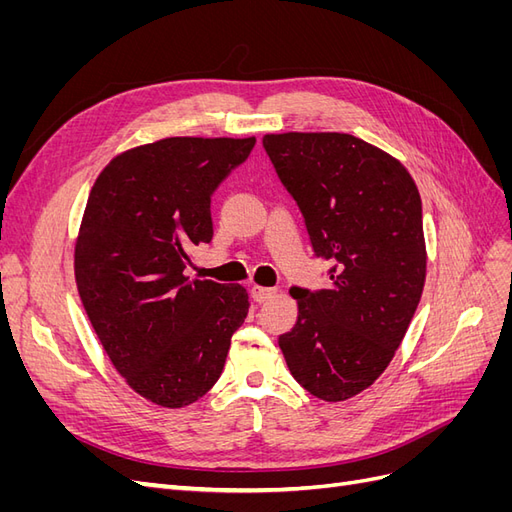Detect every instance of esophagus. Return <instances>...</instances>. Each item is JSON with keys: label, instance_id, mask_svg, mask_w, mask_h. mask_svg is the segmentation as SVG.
Here are the masks:
<instances>
[{"label": "esophagus", "instance_id": "1", "mask_svg": "<svg viewBox=\"0 0 512 512\" xmlns=\"http://www.w3.org/2000/svg\"><path fill=\"white\" fill-rule=\"evenodd\" d=\"M275 294H277V288H267V286H258V284L252 286V297H254L258 303H265V301L273 299Z\"/></svg>", "mask_w": 512, "mask_h": 512}]
</instances>
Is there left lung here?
<instances>
[{
	"label": "left lung",
	"mask_w": 512,
	"mask_h": 512,
	"mask_svg": "<svg viewBox=\"0 0 512 512\" xmlns=\"http://www.w3.org/2000/svg\"><path fill=\"white\" fill-rule=\"evenodd\" d=\"M262 145L314 254L333 262L329 288L290 290L299 316L280 348L305 391L346 401L389 367L421 301V194L404 164L352 134H265Z\"/></svg>",
	"instance_id": "1"
}]
</instances>
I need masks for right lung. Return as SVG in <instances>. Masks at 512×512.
Returning a JSON list of instances; mask_svg holds the SVG:
<instances>
[{
    "mask_svg": "<svg viewBox=\"0 0 512 512\" xmlns=\"http://www.w3.org/2000/svg\"><path fill=\"white\" fill-rule=\"evenodd\" d=\"M254 145L162 138L119 153L89 192L76 288L115 369L162 408L190 406L218 382L250 309L243 286L190 280L185 267L213 237L211 194Z\"/></svg>",
    "mask_w": 512,
    "mask_h": 512,
    "instance_id": "right-lung-1",
    "label": "right lung"
}]
</instances>
